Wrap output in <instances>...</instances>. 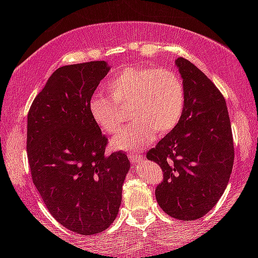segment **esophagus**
Returning a JSON list of instances; mask_svg holds the SVG:
<instances>
[{"mask_svg": "<svg viewBox=\"0 0 258 258\" xmlns=\"http://www.w3.org/2000/svg\"><path fill=\"white\" fill-rule=\"evenodd\" d=\"M128 158L132 161V162L136 163V162H141V161L144 160V156H142L140 152H132L128 155Z\"/></svg>", "mask_w": 258, "mask_h": 258, "instance_id": "1", "label": "esophagus"}]
</instances>
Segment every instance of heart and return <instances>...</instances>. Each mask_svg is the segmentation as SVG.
Here are the masks:
<instances>
[{"label": "heart", "mask_w": 258, "mask_h": 258, "mask_svg": "<svg viewBox=\"0 0 258 258\" xmlns=\"http://www.w3.org/2000/svg\"><path fill=\"white\" fill-rule=\"evenodd\" d=\"M109 98L96 93L88 101L93 123L107 135L116 134L122 123L118 107L130 106L127 124L112 140L116 150H135L156 136H165L178 124L186 105L183 81L167 67L128 66L103 85Z\"/></svg>", "instance_id": "obj_1"}]
</instances>
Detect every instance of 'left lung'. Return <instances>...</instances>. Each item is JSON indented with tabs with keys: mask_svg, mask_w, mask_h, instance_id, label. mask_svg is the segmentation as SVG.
<instances>
[{
	"mask_svg": "<svg viewBox=\"0 0 258 258\" xmlns=\"http://www.w3.org/2000/svg\"><path fill=\"white\" fill-rule=\"evenodd\" d=\"M186 92L178 124L146 155L158 163L163 181L156 200L171 217L201 218L218 202L232 172L235 150L225 97L201 70L178 57Z\"/></svg>",
	"mask_w": 258,
	"mask_h": 258,
	"instance_id": "8db88e82",
	"label": "left lung"
}]
</instances>
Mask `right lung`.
Segmentation results:
<instances>
[{
  "label": "right lung",
  "instance_id": "obj_1",
  "mask_svg": "<svg viewBox=\"0 0 258 258\" xmlns=\"http://www.w3.org/2000/svg\"><path fill=\"white\" fill-rule=\"evenodd\" d=\"M108 71L105 61L59 67L27 116L33 183L49 213L80 235L110 227L130 170L123 152H105L107 139L88 113V101Z\"/></svg>",
  "mask_w": 258,
  "mask_h": 258
}]
</instances>
